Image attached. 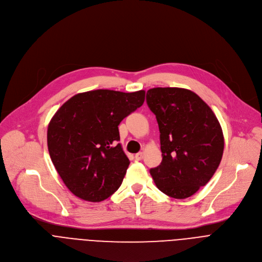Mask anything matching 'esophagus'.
Listing matches in <instances>:
<instances>
[{
	"mask_svg": "<svg viewBox=\"0 0 262 262\" xmlns=\"http://www.w3.org/2000/svg\"><path fill=\"white\" fill-rule=\"evenodd\" d=\"M135 158H136L137 161H142L143 158H144V154H143V152H138V154L135 156Z\"/></svg>",
	"mask_w": 262,
	"mask_h": 262,
	"instance_id": "obj_1",
	"label": "esophagus"
}]
</instances>
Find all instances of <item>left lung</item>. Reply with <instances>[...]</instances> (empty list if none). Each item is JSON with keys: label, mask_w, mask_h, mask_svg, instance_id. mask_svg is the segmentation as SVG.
<instances>
[{"label": "left lung", "mask_w": 262, "mask_h": 262, "mask_svg": "<svg viewBox=\"0 0 262 262\" xmlns=\"http://www.w3.org/2000/svg\"><path fill=\"white\" fill-rule=\"evenodd\" d=\"M146 101L159 123L163 157L150 174L167 196L191 197L221 163L224 136L220 122L207 103L188 89H149Z\"/></svg>", "instance_id": "obj_1"}]
</instances>
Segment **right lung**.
I'll use <instances>...</instances> for the list:
<instances>
[{
	"label": "right lung",
	"mask_w": 262,
	"mask_h": 262,
	"mask_svg": "<svg viewBox=\"0 0 262 262\" xmlns=\"http://www.w3.org/2000/svg\"><path fill=\"white\" fill-rule=\"evenodd\" d=\"M144 99V90L99 89L72 96L56 112L48 127L49 152L73 195L99 202L119 189L129 160L118 143V125Z\"/></svg>",
	"instance_id": "add662e5"
}]
</instances>
